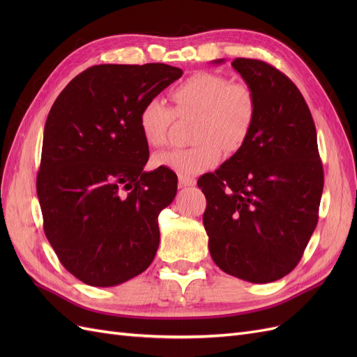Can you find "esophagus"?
I'll return each mask as SVG.
<instances>
[{"instance_id": "esophagus-1", "label": "esophagus", "mask_w": 357, "mask_h": 357, "mask_svg": "<svg viewBox=\"0 0 357 357\" xmlns=\"http://www.w3.org/2000/svg\"><path fill=\"white\" fill-rule=\"evenodd\" d=\"M178 185L186 188V186H195L197 185V180L193 177L189 176H178Z\"/></svg>"}]
</instances>
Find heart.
<instances>
[{
  "instance_id": "heart-1",
  "label": "heart",
  "mask_w": 357,
  "mask_h": 357,
  "mask_svg": "<svg viewBox=\"0 0 357 357\" xmlns=\"http://www.w3.org/2000/svg\"><path fill=\"white\" fill-rule=\"evenodd\" d=\"M171 98L174 110L158 98L146 101L138 114V126L147 144L160 147L167 143L176 114L197 117L192 129V139L197 144L153 158L155 165L180 176H197L214 168L222 160L225 149L228 152L240 150L256 121L253 89L244 82H231L223 74H192L171 91Z\"/></svg>"
}]
</instances>
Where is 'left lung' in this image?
I'll use <instances>...</instances> for the list:
<instances>
[{
  "mask_svg": "<svg viewBox=\"0 0 357 357\" xmlns=\"http://www.w3.org/2000/svg\"><path fill=\"white\" fill-rule=\"evenodd\" d=\"M232 67L255 92L256 121L244 146L199 177L202 222L222 271L271 283L298 265L316 229L323 192L317 134L287 75L259 59L236 58Z\"/></svg>",
  "mask_w": 357,
  "mask_h": 357,
  "instance_id": "obj_1",
  "label": "left lung"
}]
</instances>
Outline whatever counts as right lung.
Here are the masks:
<instances>
[{"instance_id": "obj_1", "label": "right lung", "mask_w": 357, "mask_h": 357, "mask_svg": "<svg viewBox=\"0 0 357 357\" xmlns=\"http://www.w3.org/2000/svg\"><path fill=\"white\" fill-rule=\"evenodd\" d=\"M181 74L167 63H102L75 75L52 105L37 195L50 245L86 284L125 283L155 259L158 215L176 198L177 176L144 171L138 114Z\"/></svg>"}]
</instances>
